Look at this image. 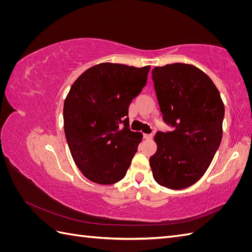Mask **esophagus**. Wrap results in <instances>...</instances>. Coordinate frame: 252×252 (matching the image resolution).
Wrapping results in <instances>:
<instances>
[{"label":"esophagus","instance_id":"1","mask_svg":"<svg viewBox=\"0 0 252 252\" xmlns=\"http://www.w3.org/2000/svg\"><path fill=\"white\" fill-rule=\"evenodd\" d=\"M144 139H146V140H151L152 138H154V134L152 133H144Z\"/></svg>","mask_w":252,"mask_h":252}]
</instances>
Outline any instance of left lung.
I'll return each instance as SVG.
<instances>
[{
  "mask_svg": "<svg viewBox=\"0 0 252 252\" xmlns=\"http://www.w3.org/2000/svg\"><path fill=\"white\" fill-rule=\"evenodd\" d=\"M151 73L163 120L173 127L155 136L152 174L161 186L184 189L203 177L220 147L225 107L215 83L193 65L168 64Z\"/></svg>",
  "mask_w": 252,
  "mask_h": 252,
  "instance_id": "1",
  "label": "left lung"
}]
</instances>
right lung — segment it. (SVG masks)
<instances>
[{
	"instance_id": "1",
	"label": "right lung",
	"mask_w": 252,
	"mask_h": 252,
	"mask_svg": "<svg viewBox=\"0 0 252 252\" xmlns=\"http://www.w3.org/2000/svg\"><path fill=\"white\" fill-rule=\"evenodd\" d=\"M150 66L101 63L75 80L64 102V131L75 165L97 184L123 179L143 134L129 129L128 108Z\"/></svg>"
}]
</instances>
